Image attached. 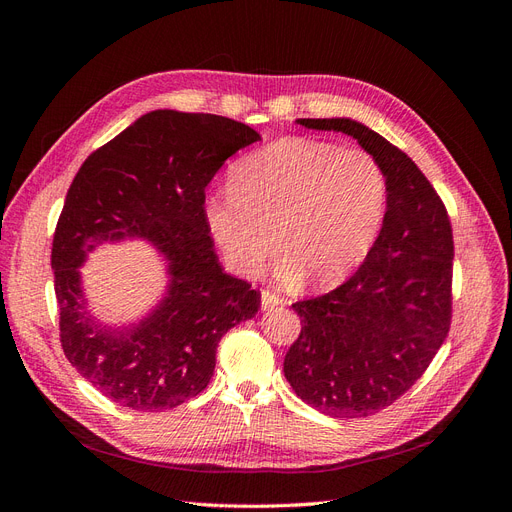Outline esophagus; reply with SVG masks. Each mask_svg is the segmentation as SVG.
<instances>
[{
	"label": "esophagus",
	"instance_id": "obj_1",
	"mask_svg": "<svg viewBox=\"0 0 512 512\" xmlns=\"http://www.w3.org/2000/svg\"><path fill=\"white\" fill-rule=\"evenodd\" d=\"M260 303H262V309H271V307H275V305H282V303H284V297H282L280 292L265 288V290L260 292Z\"/></svg>",
	"mask_w": 512,
	"mask_h": 512
}]
</instances>
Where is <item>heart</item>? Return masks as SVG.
<instances>
[{"instance_id": "b5f03b06", "label": "heart", "mask_w": 512, "mask_h": 512, "mask_svg": "<svg viewBox=\"0 0 512 512\" xmlns=\"http://www.w3.org/2000/svg\"><path fill=\"white\" fill-rule=\"evenodd\" d=\"M228 190L205 200L226 265L254 275L277 245L280 275L303 273L316 286L359 265L386 205L384 170L367 149L318 138H280L250 153L232 166Z\"/></svg>"}]
</instances>
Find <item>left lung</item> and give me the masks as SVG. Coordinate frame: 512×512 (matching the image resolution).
<instances>
[{"instance_id":"1","label":"left lung","mask_w":512,"mask_h":512,"mask_svg":"<svg viewBox=\"0 0 512 512\" xmlns=\"http://www.w3.org/2000/svg\"><path fill=\"white\" fill-rule=\"evenodd\" d=\"M297 123L356 138L386 177L380 235L342 286L292 303L303 327L284 359L286 380L305 404L363 418L410 391L451 331V218L421 168L378 132L352 119Z\"/></svg>"}]
</instances>
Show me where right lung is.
I'll return each mask as SVG.
<instances>
[{
  "label": "right lung",
  "instance_id": "1",
  "mask_svg": "<svg viewBox=\"0 0 512 512\" xmlns=\"http://www.w3.org/2000/svg\"><path fill=\"white\" fill-rule=\"evenodd\" d=\"M260 134L209 113L151 111L96 149L76 173L51 250L59 342L66 359L115 404L158 412L207 389L220 339L252 318L260 292L220 267L205 188ZM145 236L169 260L161 307L130 330L88 316L78 267L104 240Z\"/></svg>",
  "mask_w": 512,
  "mask_h": 512
}]
</instances>
